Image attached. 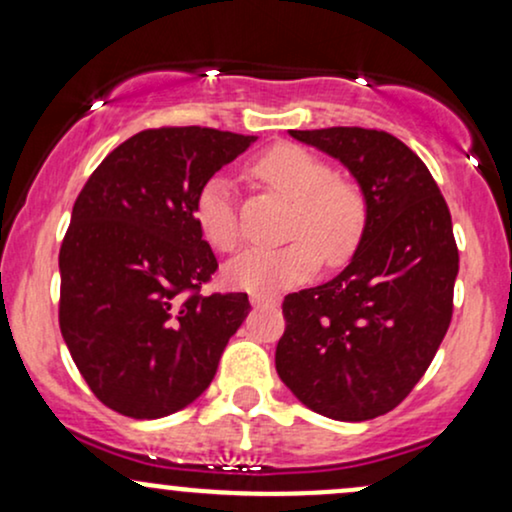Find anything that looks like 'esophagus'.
Masks as SVG:
<instances>
[{
	"label": "esophagus",
	"mask_w": 512,
	"mask_h": 512,
	"mask_svg": "<svg viewBox=\"0 0 512 512\" xmlns=\"http://www.w3.org/2000/svg\"><path fill=\"white\" fill-rule=\"evenodd\" d=\"M250 303L255 305V308H276V305H279V301H276V298L260 296V293H252Z\"/></svg>",
	"instance_id": "esophagus-1"
}]
</instances>
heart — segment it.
I'll use <instances>...</instances> for the list:
<instances>
[{"instance_id":"b5f03b06","label":"heart","mask_w":512,"mask_h":512,"mask_svg":"<svg viewBox=\"0 0 512 512\" xmlns=\"http://www.w3.org/2000/svg\"><path fill=\"white\" fill-rule=\"evenodd\" d=\"M255 173L293 202L286 231L293 238L276 248H248L233 257L223 269L233 289L274 296L313 276L320 255L337 264L354 252L366 226V199L354 182L332 178L325 158L303 146L281 144L255 163ZM195 221L211 248H236L240 226L228 175L219 173L204 182L195 199Z\"/></svg>"}]
</instances>
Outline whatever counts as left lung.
Wrapping results in <instances>:
<instances>
[{
    "mask_svg": "<svg viewBox=\"0 0 512 512\" xmlns=\"http://www.w3.org/2000/svg\"><path fill=\"white\" fill-rule=\"evenodd\" d=\"M289 134L354 175L366 226L342 272L284 298L276 373L327 419H375L414 390L450 327L460 255L448 204L424 161L392 134Z\"/></svg>",
    "mask_w": 512,
    "mask_h": 512,
    "instance_id": "obj_1",
    "label": "left lung"
}]
</instances>
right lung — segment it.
Here are the masks:
<instances>
[{"label":"right lung","instance_id":"right-lung-1","mask_svg":"<svg viewBox=\"0 0 512 512\" xmlns=\"http://www.w3.org/2000/svg\"><path fill=\"white\" fill-rule=\"evenodd\" d=\"M255 139L144 129L76 197L60 250V330L93 395L117 414L161 419L195 402L248 317V293H199L219 264L195 199Z\"/></svg>","mask_w":512,"mask_h":512}]
</instances>
